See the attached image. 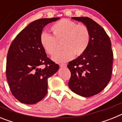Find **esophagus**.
I'll use <instances>...</instances> for the list:
<instances>
[{"label": "esophagus", "instance_id": "1", "mask_svg": "<svg viewBox=\"0 0 122 122\" xmlns=\"http://www.w3.org/2000/svg\"><path fill=\"white\" fill-rule=\"evenodd\" d=\"M59 66L61 68H65L66 66V63H61V64L59 65Z\"/></svg>", "mask_w": 122, "mask_h": 122}]
</instances>
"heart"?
<instances>
[{
	"mask_svg": "<svg viewBox=\"0 0 122 122\" xmlns=\"http://www.w3.org/2000/svg\"><path fill=\"white\" fill-rule=\"evenodd\" d=\"M50 29L52 35L48 32H42L40 41L43 49L51 56L55 54L58 50L57 42H62L64 49L52 57L55 62H66L74 55L79 56L84 54L89 47L90 32L84 25H77L74 21L63 19L54 24Z\"/></svg>",
	"mask_w": 122,
	"mask_h": 122,
	"instance_id": "b5f03b06",
	"label": "heart"
}]
</instances>
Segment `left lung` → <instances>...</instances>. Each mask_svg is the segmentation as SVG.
<instances>
[{
    "mask_svg": "<svg viewBox=\"0 0 122 122\" xmlns=\"http://www.w3.org/2000/svg\"><path fill=\"white\" fill-rule=\"evenodd\" d=\"M90 32L89 47L84 54L69 62L70 89L76 94L90 97L101 92L111 80L113 62L111 42L98 24L88 17H73Z\"/></svg>",
    "mask_w": 122,
    "mask_h": 122,
    "instance_id": "obj_1",
    "label": "left lung"
}]
</instances>
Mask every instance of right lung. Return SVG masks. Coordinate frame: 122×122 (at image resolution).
Returning a JSON list of instances; mask_svg holds the SVG:
<instances>
[{
  "label": "right lung",
  "instance_id": "1",
  "mask_svg": "<svg viewBox=\"0 0 122 122\" xmlns=\"http://www.w3.org/2000/svg\"><path fill=\"white\" fill-rule=\"evenodd\" d=\"M59 18H42L29 24L13 41L7 54L6 75L13 95L19 101L33 104L45 97L48 79L59 66L47 57L40 41L44 27ZM44 64L45 67L41 68Z\"/></svg>",
  "mask_w": 122,
  "mask_h": 122
}]
</instances>
